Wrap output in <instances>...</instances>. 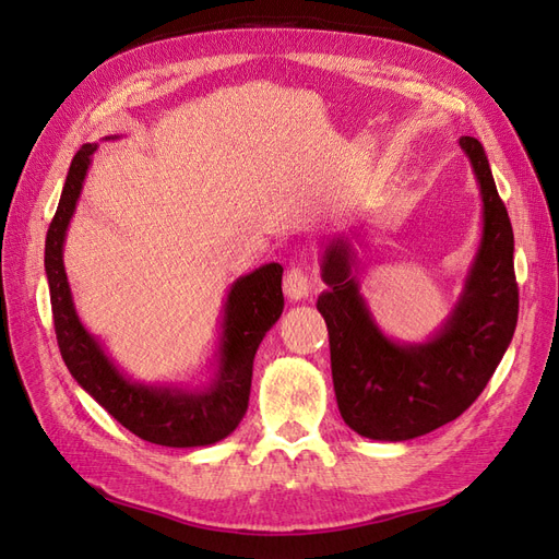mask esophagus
<instances>
[{"label":"esophagus","mask_w":559,"mask_h":559,"mask_svg":"<svg viewBox=\"0 0 559 559\" xmlns=\"http://www.w3.org/2000/svg\"><path fill=\"white\" fill-rule=\"evenodd\" d=\"M308 294H310L308 275L302 273L300 267L286 270V275H284V296L289 298V300H302Z\"/></svg>","instance_id":"34e87169"}]
</instances>
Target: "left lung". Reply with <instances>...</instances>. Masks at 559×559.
Returning a JSON list of instances; mask_svg holds the SVG:
<instances>
[{"instance_id": "8db88e82", "label": "left lung", "mask_w": 559, "mask_h": 559, "mask_svg": "<svg viewBox=\"0 0 559 559\" xmlns=\"http://www.w3.org/2000/svg\"><path fill=\"white\" fill-rule=\"evenodd\" d=\"M460 146L483 200V235L460 300L429 341L396 343L384 335L361 296L357 253L349 238L321 247L317 298L329 329L333 389L345 425L373 441H411L460 417L480 396L518 324L513 226L497 193L485 148Z\"/></svg>"}]
</instances>
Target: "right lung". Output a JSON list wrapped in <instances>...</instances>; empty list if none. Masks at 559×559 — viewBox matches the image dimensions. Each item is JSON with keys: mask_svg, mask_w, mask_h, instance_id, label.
Here are the masks:
<instances>
[{"mask_svg": "<svg viewBox=\"0 0 559 559\" xmlns=\"http://www.w3.org/2000/svg\"><path fill=\"white\" fill-rule=\"evenodd\" d=\"M97 144H83L67 173L53 222L46 233V280L58 347L72 378L142 441L165 448H205L224 441L247 413L253 357L284 310L280 263H265L235 280L224 302L216 368L207 384H144L118 368L76 314L62 249L83 179Z\"/></svg>", "mask_w": 559, "mask_h": 559, "instance_id": "add662e5", "label": "right lung"}]
</instances>
